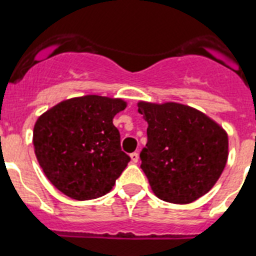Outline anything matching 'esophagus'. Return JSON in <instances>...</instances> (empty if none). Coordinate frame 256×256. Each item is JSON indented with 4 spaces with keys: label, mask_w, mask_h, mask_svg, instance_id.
I'll return each mask as SVG.
<instances>
[{
    "label": "esophagus",
    "mask_w": 256,
    "mask_h": 256,
    "mask_svg": "<svg viewBox=\"0 0 256 256\" xmlns=\"http://www.w3.org/2000/svg\"><path fill=\"white\" fill-rule=\"evenodd\" d=\"M130 157H131V161H132V162H138V161H139V153H136V152L131 153Z\"/></svg>",
    "instance_id": "1"
}]
</instances>
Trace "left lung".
Returning <instances> with one entry per match:
<instances>
[{
	"label": "left lung",
	"mask_w": 256,
	"mask_h": 256,
	"mask_svg": "<svg viewBox=\"0 0 256 256\" xmlns=\"http://www.w3.org/2000/svg\"><path fill=\"white\" fill-rule=\"evenodd\" d=\"M138 106L148 122L140 168L153 193L171 204H190L206 194L226 168V131L183 104L142 102Z\"/></svg>",
	"instance_id": "obj_1"
}]
</instances>
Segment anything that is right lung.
Returning a JSON list of instances; mask_svg holds the SVG:
<instances>
[{
	"mask_svg": "<svg viewBox=\"0 0 256 256\" xmlns=\"http://www.w3.org/2000/svg\"><path fill=\"white\" fill-rule=\"evenodd\" d=\"M125 108L121 99L86 95L62 102L37 120L36 157L55 188L78 201L112 190L130 161L113 125Z\"/></svg>",
	"mask_w": 256,
	"mask_h": 256,
	"instance_id": "right-lung-1",
	"label": "right lung"
}]
</instances>
